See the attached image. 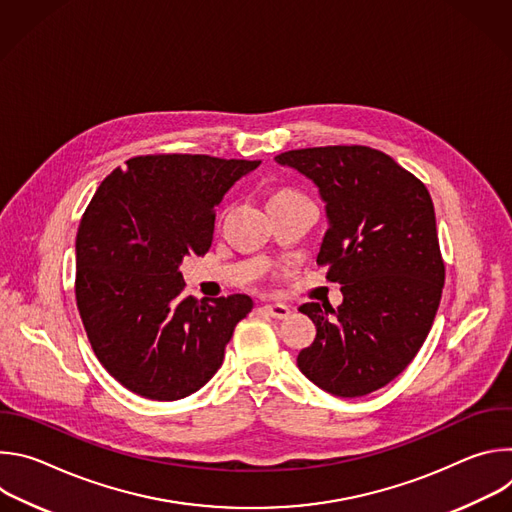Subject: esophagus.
I'll return each mask as SVG.
<instances>
[{
    "instance_id": "esophagus-1",
    "label": "esophagus",
    "mask_w": 512,
    "mask_h": 512,
    "mask_svg": "<svg viewBox=\"0 0 512 512\" xmlns=\"http://www.w3.org/2000/svg\"><path fill=\"white\" fill-rule=\"evenodd\" d=\"M263 312H265L267 316L275 318V320H285L291 310H289L287 306H283V304H265V306H263Z\"/></svg>"
}]
</instances>
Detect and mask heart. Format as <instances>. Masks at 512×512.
<instances>
[{
	"label": "heart",
	"mask_w": 512,
	"mask_h": 512,
	"mask_svg": "<svg viewBox=\"0 0 512 512\" xmlns=\"http://www.w3.org/2000/svg\"><path fill=\"white\" fill-rule=\"evenodd\" d=\"M291 194H298V192H291V190H281V192H277L273 198H281V196H291Z\"/></svg>",
	"instance_id": "b5f03b06"
}]
</instances>
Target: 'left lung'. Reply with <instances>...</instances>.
I'll list each match as a JSON object with an SVG mask.
<instances>
[{
  "label": "left lung",
  "instance_id": "1",
  "mask_svg": "<svg viewBox=\"0 0 512 512\" xmlns=\"http://www.w3.org/2000/svg\"><path fill=\"white\" fill-rule=\"evenodd\" d=\"M275 162L316 182L328 231L318 265L344 302L300 306L316 324L300 371L336 397L369 395L415 358L440 308L446 265L425 184L367 145L289 150Z\"/></svg>",
  "mask_w": 512,
  "mask_h": 512
}]
</instances>
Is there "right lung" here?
<instances>
[{"label": "right lung", "instance_id": "1", "mask_svg": "<svg viewBox=\"0 0 512 512\" xmlns=\"http://www.w3.org/2000/svg\"><path fill=\"white\" fill-rule=\"evenodd\" d=\"M259 162L137 156L91 198L77 233V308L95 356L135 395L176 401L221 369L245 294L184 298L180 263L206 255L216 204Z\"/></svg>", "mask_w": 512, "mask_h": 512}]
</instances>
